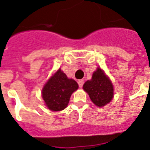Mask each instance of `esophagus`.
Instances as JSON below:
<instances>
[{"label":"esophagus","instance_id":"34e87169","mask_svg":"<svg viewBox=\"0 0 150 150\" xmlns=\"http://www.w3.org/2000/svg\"><path fill=\"white\" fill-rule=\"evenodd\" d=\"M78 84H79V86L80 87V88H82L83 86V84H84V81H83V79H79V81H78Z\"/></svg>","mask_w":150,"mask_h":150}]
</instances>
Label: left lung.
<instances>
[{
	"label": "left lung",
	"instance_id": "left-lung-1",
	"mask_svg": "<svg viewBox=\"0 0 150 150\" xmlns=\"http://www.w3.org/2000/svg\"><path fill=\"white\" fill-rule=\"evenodd\" d=\"M83 89L88 94L91 101L98 107L108 104L113 97L112 83L100 68L94 72L91 80L85 83Z\"/></svg>",
	"mask_w": 150,
	"mask_h": 150
}]
</instances>
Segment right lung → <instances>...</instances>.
Here are the masks:
<instances>
[{
	"label": "right lung",
	"mask_w": 150,
	"mask_h": 150,
	"mask_svg": "<svg viewBox=\"0 0 150 150\" xmlns=\"http://www.w3.org/2000/svg\"><path fill=\"white\" fill-rule=\"evenodd\" d=\"M77 88V83L74 79H68L59 69L45 85L42 95L49 109L60 111L67 107L71 94Z\"/></svg>",
	"instance_id": "right-lung-1"
}]
</instances>
